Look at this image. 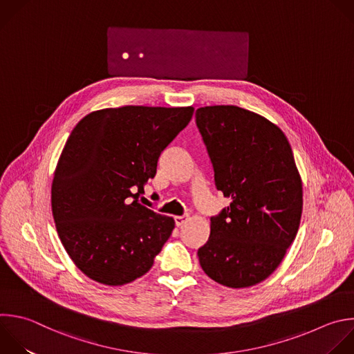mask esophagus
I'll return each instance as SVG.
<instances>
[{
  "mask_svg": "<svg viewBox=\"0 0 354 354\" xmlns=\"http://www.w3.org/2000/svg\"><path fill=\"white\" fill-rule=\"evenodd\" d=\"M187 221H189V216H187V215L175 216V223H176V226H182V225H185Z\"/></svg>",
  "mask_w": 354,
  "mask_h": 354,
  "instance_id": "1",
  "label": "esophagus"
}]
</instances>
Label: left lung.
I'll return each mask as SVG.
<instances>
[{"mask_svg":"<svg viewBox=\"0 0 354 354\" xmlns=\"http://www.w3.org/2000/svg\"><path fill=\"white\" fill-rule=\"evenodd\" d=\"M196 122L230 204L209 221L198 249L203 271L232 289L254 286L282 263L303 211V183L285 133L267 118L236 106L208 105Z\"/></svg>","mask_w":354,"mask_h":354,"instance_id":"obj_1","label":"left lung"}]
</instances>
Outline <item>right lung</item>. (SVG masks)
Instances as JSON below:
<instances>
[{"label":"right lung","mask_w":354,"mask_h":354,"mask_svg":"<svg viewBox=\"0 0 354 354\" xmlns=\"http://www.w3.org/2000/svg\"><path fill=\"white\" fill-rule=\"evenodd\" d=\"M193 111L104 108L87 113L69 135L54 171L51 208L62 246L90 279L121 286L153 267L175 221L139 197Z\"/></svg>","instance_id":"obj_1"}]
</instances>
